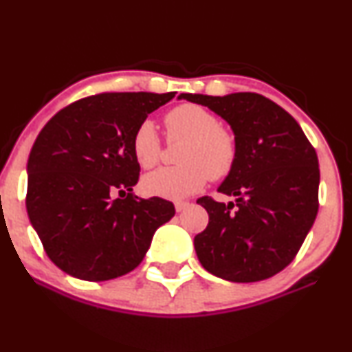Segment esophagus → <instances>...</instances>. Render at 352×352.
Instances as JSON below:
<instances>
[{
	"label": "esophagus",
	"mask_w": 352,
	"mask_h": 352,
	"mask_svg": "<svg viewBox=\"0 0 352 352\" xmlns=\"http://www.w3.org/2000/svg\"><path fill=\"white\" fill-rule=\"evenodd\" d=\"M188 207H190L188 201H177V204H175V210H177V212H184V210L188 208Z\"/></svg>",
	"instance_id": "34e87169"
}]
</instances>
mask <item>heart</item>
<instances>
[{"label":"heart","instance_id":"b5f03b06","mask_svg":"<svg viewBox=\"0 0 352 352\" xmlns=\"http://www.w3.org/2000/svg\"><path fill=\"white\" fill-rule=\"evenodd\" d=\"M168 139L185 140L177 167H162L142 179V190L151 197L182 200L212 180H221L238 162L236 137L221 127L218 117L199 104H182L165 116ZM132 153L142 168H152L162 155V142L152 120L137 125Z\"/></svg>","mask_w":352,"mask_h":352}]
</instances>
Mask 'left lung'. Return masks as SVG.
<instances>
[{"label":"left lung","instance_id":"1","mask_svg":"<svg viewBox=\"0 0 352 352\" xmlns=\"http://www.w3.org/2000/svg\"><path fill=\"white\" fill-rule=\"evenodd\" d=\"M223 117L238 142V162L218 192L221 204L197 200L208 225L193 240L208 273L235 283L272 278L300 252L316 220L318 155L300 124L285 109L254 92L180 94Z\"/></svg>","mask_w":352,"mask_h":352}]
</instances>
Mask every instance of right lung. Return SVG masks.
I'll list each match as a JSON object with an SVG mask.
<instances>
[{
    "label": "right lung",
    "mask_w": 352,
    "mask_h": 352,
    "mask_svg": "<svg viewBox=\"0 0 352 352\" xmlns=\"http://www.w3.org/2000/svg\"><path fill=\"white\" fill-rule=\"evenodd\" d=\"M175 92H102L60 109L28 159L26 208L50 260L86 281H107L140 265L172 201L139 199L132 135ZM120 193L117 199L113 195Z\"/></svg>",
    "instance_id": "add662e5"
}]
</instances>
